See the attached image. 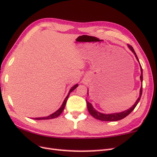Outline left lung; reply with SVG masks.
Masks as SVG:
<instances>
[{"label":"left lung","mask_w":157,"mask_h":157,"mask_svg":"<svg viewBox=\"0 0 157 157\" xmlns=\"http://www.w3.org/2000/svg\"><path fill=\"white\" fill-rule=\"evenodd\" d=\"M127 46H128V48L130 49V50L134 54L136 60H137V61L139 62L137 56H136L135 50H133V48H132V47L131 46L128 45V44H127ZM140 71H141V73H140V82H141V83H142L143 82V69H142V67L140 65ZM142 86L140 89V93H139V96L138 99H136V101L134 103V105H132L131 108H129V109H128L127 110H125V111H122V112H119V113H110V114L102 113H100V112L98 111L97 110H95V108H94L93 105H92V104L91 103H90L89 101H87L86 100L88 111H89V113L91 114L92 117H94L96 119L103 121H119V120L122 119L124 117H126L128 115H129L131 112L134 110L135 107L139 102L140 98H141L142 91H143ZM87 95H88V90H87Z\"/></svg>","instance_id":"8db88e82"}]
</instances>
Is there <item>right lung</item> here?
Wrapping results in <instances>:
<instances>
[{
  "instance_id": "1",
  "label": "right lung",
  "mask_w": 157,
  "mask_h": 157,
  "mask_svg": "<svg viewBox=\"0 0 157 157\" xmlns=\"http://www.w3.org/2000/svg\"><path fill=\"white\" fill-rule=\"evenodd\" d=\"M78 86V84H75V85H74L73 87H72L70 90L69 91V93H68L67 95L66 96V98H65V99H64V101L62 103V105H61V107H60L59 109L56 111V112H54V113H52L50 115L47 116V117H36V118H33L35 120H45V119H54V118H56L58 117V116L61 114L62 113V111H63L64 108H65V106H66V102H67V99L68 98V97H69V95L70 94V93L71 91H73L76 87H77Z\"/></svg>"
}]
</instances>
